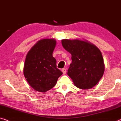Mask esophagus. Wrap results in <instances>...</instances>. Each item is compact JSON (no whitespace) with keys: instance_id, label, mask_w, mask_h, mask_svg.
<instances>
[{"instance_id":"obj_1","label":"esophagus","mask_w":121,"mask_h":121,"mask_svg":"<svg viewBox=\"0 0 121 121\" xmlns=\"http://www.w3.org/2000/svg\"><path fill=\"white\" fill-rule=\"evenodd\" d=\"M62 72L63 73V74H65L66 73V69H62Z\"/></svg>"}]
</instances>
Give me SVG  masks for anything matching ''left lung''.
<instances>
[{"instance_id":"obj_1","label":"left lung","mask_w":121,"mask_h":121,"mask_svg":"<svg viewBox=\"0 0 121 121\" xmlns=\"http://www.w3.org/2000/svg\"><path fill=\"white\" fill-rule=\"evenodd\" d=\"M63 47L72 55L67 74L77 87L89 89L101 79L105 67L103 56L93 44L78 39L62 40Z\"/></svg>"}]
</instances>
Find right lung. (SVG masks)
<instances>
[{
  "label": "right lung",
  "mask_w": 121,
  "mask_h": 121,
  "mask_svg": "<svg viewBox=\"0 0 121 121\" xmlns=\"http://www.w3.org/2000/svg\"><path fill=\"white\" fill-rule=\"evenodd\" d=\"M55 45L56 40L53 39L39 40L26 56L23 74L35 91L45 93L51 89L62 74L52 56Z\"/></svg>",
  "instance_id": "right-lung-1"
}]
</instances>
